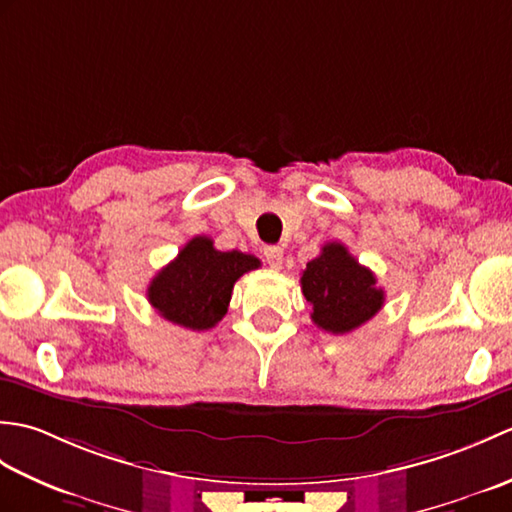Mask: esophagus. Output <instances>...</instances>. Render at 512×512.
<instances>
[{
  "label": "esophagus",
  "mask_w": 512,
  "mask_h": 512,
  "mask_svg": "<svg viewBox=\"0 0 512 512\" xmlns=\"http://www.w3.org/2000/svg\"><path fill=\"white\" fill-rule=\"evenodd\" d=\"M264 255H266V262L270 264V268L279 270L281 264H284V248L281 246H266Z\"/></svg>",
  "instance_id": "1"
}]
</instances>
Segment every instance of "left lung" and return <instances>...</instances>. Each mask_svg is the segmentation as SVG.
<instances>
[{
    "instance_id": "left-lung-1",
    "label": "left lung",
    "mask_w": 512,
    "mask_h": 512,
    "mask_svg": "<svg viewBox=\"0 0 512 512\" xmlns=\"http://www.w3.org/2000/svg\"><path fill=\"white\" fill-rule=\"evenodd\" d=\"M303 297L312 306L317 328L347 334L361 328L383 308L385 292L376 288V275L356 262L341 242H330L301 273Z\"/></svg>"
}]
</instances>
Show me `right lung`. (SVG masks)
Wrapping results in <instances>:
<instances>
[{"label": "right lung", "instance_id": "right-lung-1", "mask_svg": "<svg viewBox=\"0 0 512 512\" xmlns=\"http://www.w3.org/2000/svg\"><path fill=\"white\" fill-rule=\"evenodd\" d=\"M259 266L255 255L222 253L211 237L198 235L151 279L147 299L167 321L187 330H209L226 314L235 281Z\"/></svg>", "mask_w": 512, "mask_h": 512}]
</instances>
